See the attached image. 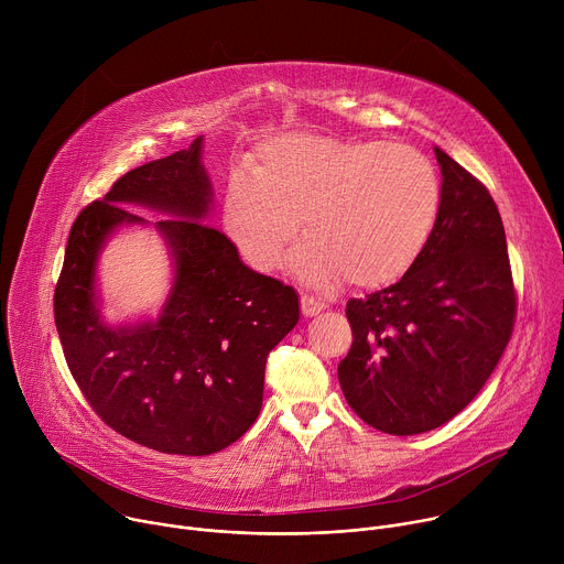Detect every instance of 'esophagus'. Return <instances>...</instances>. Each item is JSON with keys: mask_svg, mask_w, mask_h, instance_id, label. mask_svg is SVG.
I'll return each instance as SVG.
<instances>
[{"mask_svg": "<svg viewBox=\"0 0 564 564\" xmlns=\"http://www.w3.org/2000/svg\"><path fill=\"white\" fill-rule=\"evenodd\" d=\"M321 310H326L324 301H318V299H314L310 294L301 296V312H303V316H316Z\"/></svg>", "mask_w": 564, "mask_h": 564, "instance_id": "34e87169", "label": "esophagus"}]
</instances>
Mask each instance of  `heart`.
I'll list each match as a JSON object with an SVG mask.
<instances>
[{"instance_id": "heart-1", "label": "heart", "mask_w": 564, "mask_h": 564, "mask_svg": "<svg viewBox=\"0 0 564 564\" xmlns=\"http://www.w3.org/2000/svg\"><path fill=\"white\" fill-rule=\"evenodd\" d=\"M440 207V174L420 149L294 131L265 140L250 174L229 178L223 218L261 272L283 263L301 220L307 238L290 257L301 283L377 290L415 265Z\"/></svg>"}]
</instances>
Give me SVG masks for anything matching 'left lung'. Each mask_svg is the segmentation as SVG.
<instances>
[{
  "label": "left lung",
  "mask_w": 564,
  "mask_h": 564,
  "mask_svg": "<svg viewBox=\"0 0 564 564\" xmlns=\"http://www.w3.org/2000/svg\"><path fill=\"white\" fill-rule=\"evenodd\" d=\"M442 207L429 246L394 285L350 299L339 364L350 409L388 435H420L487 383L513 330L507 236L489 189L435 147Z\"/></svg>",
  "instance_id": "8db88e82"
}]
</instances>
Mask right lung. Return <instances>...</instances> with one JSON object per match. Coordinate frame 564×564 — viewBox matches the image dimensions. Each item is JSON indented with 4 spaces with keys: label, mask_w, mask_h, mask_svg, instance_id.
Returning a JSON list of instances; mask_svg holds the SVG:
<instances>
[{
    "label": "right lung",
    "mask_w": 564,
    "mask_h": 564,
    "mask_svg": "<svg viewBox=\"0 0 564 564\" xmlns=\"http://www.w3.org/2000/svg\"><path fill=\"white\" fill-rule=\"evenodd\" d=\"M212 203L198 135L79 212L55 288V326L79 390L107 426L160 453L212 455L243 435L263 406L268 355L299 324L294 288L250 270L205 225ZM129 204L166 216L151 225L175 279L155 319L111 327L99 312L97 261L120 226L149 224Z\"/></svg>",
    "instance_id": "1"
}]
</instances>
